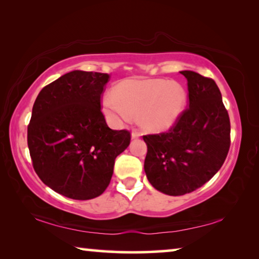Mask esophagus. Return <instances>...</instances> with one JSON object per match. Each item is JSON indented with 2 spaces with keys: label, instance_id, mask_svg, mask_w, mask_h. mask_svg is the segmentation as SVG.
<instances>
[{
  "label": "esophagus",
  "instance_id": "1",
  "mask_svg": "<svg viewBox=\"0 0 259 259\" xmlns=\"http://www.w3.org/2000/svg\"><path fill=\"white\" fill-rule=\"evenodd\" d=\"M140 136H142V135H140V133H138L137 130H134L133 134H131V138H133V139H137V138L140 137Z\"/></svg>",
  "mask_w": 259,
  "mask_h": 259
}]
</instances>
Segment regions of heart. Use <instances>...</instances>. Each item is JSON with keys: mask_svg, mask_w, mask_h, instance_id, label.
Instances as JSON below:
<instances>
[{"mask_svg": "<svg viewBox=\"0 0 259 259\" xmlns=\"http://www.w3.org/2000/svg\"><path fill=\"white\" fill-rule=\"evenodd\" d=\"M103 99L105 116L114 125L138 116V123L152 134L165 133L177 123L186 106L187 95L181 83L163 78L124 80Z\"/></svg>", "mask_w": 259, "mask_h": 259, "instance_id": "1", "label": "heart"}]
</instances>
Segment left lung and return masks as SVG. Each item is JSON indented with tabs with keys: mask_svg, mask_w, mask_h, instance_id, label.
Returning <instances> with one entry per match:
<instances>
[{
	"mask_svg": "<svg viewBox=\"0 0 259 259\" xmlns=\"http://www.w3.org/2000/svg\"><path fill=\"white\" fill-rule=\"evenodd\" d=\"M186 77L188 106L168 133L144 136V169L152 186L168 195H184L210 181L227 156L231 124L222 94L212 78L193 71Z\"/></svg>",
	"mask_w": 259,
	"mask_h": 259,
	"instance_id": "obj_1",
	"label": "left lung"
}]
</instances>
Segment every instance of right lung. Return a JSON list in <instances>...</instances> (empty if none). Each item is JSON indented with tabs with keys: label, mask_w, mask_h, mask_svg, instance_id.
Instances as JSON below:
<instances>
[{
	"label": "right lung",
	"mask_w": 259,
	"mask_h": 259,
	"mask_svg": "<svg viewBox=\"0 0 259 259\" xmlns=\"http://www.w3.org/2000/svg\"><path fill=\"white\" fill-rule=\"evenodd\" d=\"M108 74L73 71L46 85L35 100L27 144L35 172L51 190L74 200L103 194L114 162L130 144L100 111Z\"/></svg>",
	"instance_id": "1"
}]
</instances>
